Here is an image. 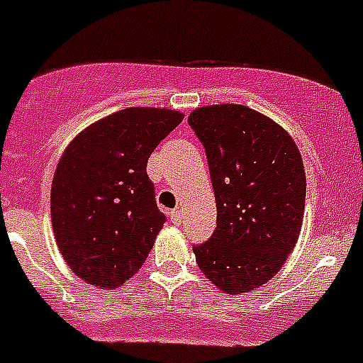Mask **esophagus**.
Masks as SVG:
<instances>
[{"instance_id": "obj_1", "label": "esophagus", "mask_w": 363, "mask_h": 363, "mask_svg": "<svg viewBox=\"0 0 363 363\" xmlns=\"http://www.w3.org/2000/svg\"><path fill=\"white\" fill-rule=\"evenodd\" d=\"M172 221L175 225H179L182 221V210L181 208H177V210H173L172 212Z\"/></svg>"}]
</instances>
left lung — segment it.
<instances>
[{"mask_svg": "<svg viewBox=\"0 0 363 363\" xmlns=\"http://www.w3.org/2000/svg\"><path fill=\"white\" fill-rule=\"evenodd\" d=\"M188 125L205 147L216 196V230L194 245L219 290L245 294L284 266L299 238L306 179L282 127L242 105L197 108Z\"/></svg>", "mask_w": 363, "mask_h": 363, "instance_id": "1", "label": "left lung"}]
</instances>
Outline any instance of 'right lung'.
I'll return each instance as SVG.
<instances>
[{"label":"right lung","mask_w":363,"mask_h":363,"mask_svg":"<svg viewBox=\"0 0 363 363\" xmlns=\"http://www.w3.org/2000/svg\"><path fill=\"white\" fill-rule=\"evenodd\" d=\"M181 121V112L167 108H125L90 125L64 151L51 186V221L75 275L116 288L144 266L166 223L147 158Z\"/></svg>","instance_id":"right-lung-1"}]
</instances>
